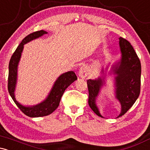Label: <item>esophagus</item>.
I'll use <instances>...</instances> for the list:
<instances>
[{"mask_svg": "<svg viewBox=\"0 0 150 150\" xmlns=\"http://www.w3.org/2000/svg\"><path fill=\"white\" fill-rule=\"evenodd\" d=\"M87 75H88V68L85 65H83L79 70V76L82 78H85L87 76Z\"/></svg>", "mask_w": 150, "mask_h": 150, "instance_id": "1", "label": "esophagus"}]
</instances>
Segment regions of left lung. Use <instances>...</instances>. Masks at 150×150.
Segmentation results:
<instances>
[{
  "label": "left lung",
  "mask_w": 150,
  "mask_h": 150,
  "mask_svg": "<svg viewBox=\"0 0 150 150\" xmlns=\"http://www.w3.org/2000/svg\"><path fill=\"white\" fill-rule=\"evenodd\" d=\"M119 44L122 58L117 65L113 67V71L116 74V98L121 104V113L124 115L132 107L140 93L141 63L138 56L130 43L125 39L120 37ZM89 91L88 104L97 116L102 117L95 104V99L102 86L101 78L87 81ZM103 118V117H102Z\"/></svg>",
  "instance_id": "left-lung-1"
}]
</instances>
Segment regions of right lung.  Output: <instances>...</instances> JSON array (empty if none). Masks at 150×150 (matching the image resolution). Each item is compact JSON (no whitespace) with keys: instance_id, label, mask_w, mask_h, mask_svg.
Returning <instances> with one entry per match:
<instances>
[{"instance_id":"1","label":"right lung","mask_w":150,"mask_h":150,"mask_svg":"<svg viewBox=\"0 0 150 150\" xmlns=\"http://www.w3.org/2000/svg\"><path fill=\"white\" fill-rule=\"evenodd\" d=\"M47 34V32L44 30L37 31L33 33H31L27 35V37L22 39V42L18 46L15 52L13 53V56H11L9 63V73H8V89L10 95L11 96L12 99L16 104L18 107L21 110L23 113L26 116L29 117H42L48 116L53 113L58 106H59L60 101L63 96L65 90L67 87L72 84L74 81L77 80V77L75 73L73 71L65 73L58 78L56 81L54 85H53L51 92H50L49 97L45 101H43L41 104L37 106H32V107H26L20 104L16 101L15 98L14 92L16 85L17 80V70H18V65L21 57V53L24 48V44H27V42L33 40L34 39L41 37L43 34Z\"/></svg>"}]
</instances>
